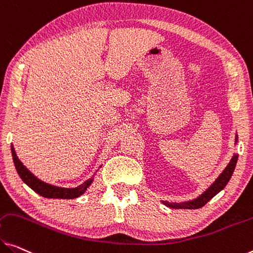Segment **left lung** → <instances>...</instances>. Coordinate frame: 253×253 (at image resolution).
<instances>
[{
    "mask_svg": "<svg viewBox=\"0 0 253 253\" xmlns=\"http://www.w3.org/2000/svg\"><path fill=\"white\" fill-rule=\"evenodd\" d=\"M235 143H238V134L235 135ZM239 155L234 154L231 159V162L228 163V165L225 167V169L219 174V176L216 178L215 182L206 190L204 193H201L199 197L196 199L184 201V203H167V201H163V204L169 208H175V209H198L204 207V206L208 203L209 200L216 196L217 193H219L223 190L228 181L231 180L232 174L234 172L236 162H238Z\"/></svg>",
    "mask_w": 253,
    "mask_h": 253,
    "instance_id": "1",
    "label": "left lung"
}]
</instances>
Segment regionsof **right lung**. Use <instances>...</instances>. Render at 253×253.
I'll list each match as a JSON object with an SVG mask.
<instances>
[{"label":"right lung","instance_id":"obj_1","mask_svg":"<svg viewBox=\"0 0 253 253\" xmlns=\"http://www.w3.org/2000/svg\"><path fill=\"white\" fill-rule=\"evenodd\" d=\"M11 153H12L13 163L15 169L21 177V180L33 189L35 192L41 194L42 197L45 198H55V199H75V198L80 197L81 194L86 192V190L89 185L92 183L94 178H89L84 183H83L77 188H61V186H55L52 184L42 182L40 178H37L27 167L19 161V158L15 154L13 146H11Z\"/></svg>","mask_w":253,"mask_h":253}]
</instances>
